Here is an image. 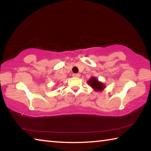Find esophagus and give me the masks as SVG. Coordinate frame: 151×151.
I'll list each match as a JSON object with an SVG mask.
<instances>
[{"label":"esophagus","mask_w":151,"mask_h":151,"mask_svg":"<svg viewBox=\"0 0 151 151\" xmlns=\"http://www.w3.org/2000/svg\"><path fill=\"white\" fill-rule=\"evenodd\" d=\"M73 76H74V77H80L81 75H80V74H78V73H76V74H73Z\"/></svg>","instance_id":"1"}]
</instances>
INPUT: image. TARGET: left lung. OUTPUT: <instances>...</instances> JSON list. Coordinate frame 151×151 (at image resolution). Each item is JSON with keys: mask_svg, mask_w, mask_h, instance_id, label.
Returning <instances> with one entry per match:
<instances>
[{"mask_svg": "<svg viewBox=\"0 0 151 151\" xmlns=\"http://www.w3.org/2000/svg\"><path fill=\"white\" fill-rule=\"evenodd\" d=\"M88 85H90L92 88H94L96 91H101L105 88L104 84L101 82L99 81L98 79H96L95 77H91L89 81H88Z\"/></svg>", "mask_w": 151, "mask_h": 151, "instance_id": "1", "label": "left lung"}]
</instances>
